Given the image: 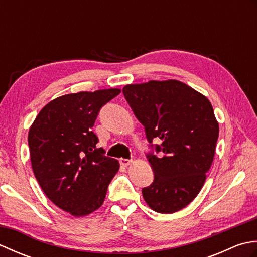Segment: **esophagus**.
Wrapping results in <instances>:
<instances>
[{
	"label": "esophagus",
	"mask_w": 257,
	"mask_h": 257,
	"mask_svg": "<svg viewBox=\"0 0 257 257\" xmlns=\"http://www.w3.org/2000/svg\"><path fill=\"white\" fill-rule=\"evenodd\" d=\"M119 162H120V165H121L122 167H128V166L132 165L133 161L129 160V159H120Z\"/></svg>",
	"instance_id": "esophagus-1"
}]
</instances>
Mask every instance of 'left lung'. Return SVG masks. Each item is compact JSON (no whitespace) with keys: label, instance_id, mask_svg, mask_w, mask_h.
<instances>
[{"label":"left lung","instance_id":"obj_1","mask_svg":"<svg viewBox=\"0 0 257 257\" xmlns=\"http://www.w3.org/2000/svg\"><path fill=\"white\" fill-rule=\"evenodd\" d=\"M125 100L144 124L150 146L147 155L155 179L143 189L150 209L170 214L192 202L205 182L219 138V122L207 98L176 79L125 85Z\"/></svg>","mask_w":257,"mask_h":257}]
</instances>
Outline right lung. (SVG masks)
I'll return each mask as SVG.
<instances>
[{
  "mask_svg": "<svg viewBox=\"0 0 257 257\" xmlns=\"http://www.w3.org/2000/svg\"><path fill=\"white\" fill-rule=\"evenodd\" d=\"M118 88L67 94L50 101L29 132L34 176L59 209L85 216L99 209L119 162L97 148L91 132L100 108L120 94Z\"/></svg>",
  "mask_w": 257,
  "mask_h": 257,
  "instance_id": "1",
  "label": "right lung"
}]
</instances>
